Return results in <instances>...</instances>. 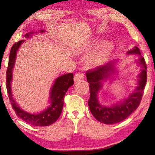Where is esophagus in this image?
Masks as SVG:
<instances>
[{"mask_svg": "<svg viewBox=\"0 0 155 155\" xmlns=\"http://www.w3.org/2000/svg\"><path fill=\"white\" fill-rule=\"evenodd\" d=\"M84 78V74L82 72H78L75 74V77H74V80L75 81H79L80 80H83Z\"/></svg>", "mask_w": 155, "mask_h": 155, "instance_id": "34e87169", "label": "esophagus"}]
</instances>
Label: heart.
I'll return each mask as SVG.
<instances>
[{
    "label": "heart",
    "instance_id": "obj_1",
    "mask_svg": "<svg viewBox=\"0 0 155 155\" xmlns=\"http://www.w3.org/2000/svg\"><path fill=\"white\" fill-rule=\"evenodd\" d=\"M95 44H93L92 46H91V47H89L86 48L85 50H83V51H88L92 50V46H94ZM112 49V45L109 42H107L104 43L102 45L100 46V47L98 48V50L97 51L96 53H94V54H93L90 58L88 59L87 65L88 67L93 68L96 67L97 65H99L104 62L106 59L107 58V57L109 56L110 53Z\"/></svg>",
    "mask_w": 155,
    "mask_h": 155
}]
</instances>
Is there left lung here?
Instances as JSON below:
<instances>
[{"instance_id": "obj_1", "label": "left lung", "mask_w": 155, "mask_h": 155, "mask_svg": "<svg viewBox=\"0 0 155 155\" xmlns=\"http://www.w3.org/2000/svg\"><path fill=\"white\" fill-rule=\"evenodd\" d=\"M128 53L140 55L138 63L143 69L139 75V86L130 95L128 99H126L120 104H116L110 107H102L97 100V94L101 87V81L107 78L113 70V65L111 62L86 72L87 80L90 83V95L88 101L89 107L94 118L103 124H114L125 120L137 109L141 101L144 89L147 82V65L144 57L141 56L140 51L137 46Z\"/></svg>"}]
</instances>
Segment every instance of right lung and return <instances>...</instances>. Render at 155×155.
<instances>
[{"label":"right lung","instance_id":"add662e5","mask_svg":"<svg viewBox=\"0 0 155 155\" xmlns=\"http://www.w3.org/2000/svg\"><path fill=\"white\" fill-rule=\"evenodd\" d=\"M41 31L42 32L44 30ZM28 36L29 34H27L25 35V37H28ZM23 41H24L23 40H21L13 44L10 52L9 61H8V68L6 71V88H7L10 102L18 117H20L21 119L27 124L35 126H50L56 122L59 116H61L63 103H64L65 95L70 87L74 84L73 74L72 73L65 74V75L60 76L56 80L54 86L52 87V90L51 91L50 99L51 100V106L47 109L37 114H31L24 111L19 107V106L17 104L12 98L11 87H10V82L12 80V72L13 70L16 53L19 46Z\"/></svg>","mask_w":155,"mask_h":155}]
</instances>
